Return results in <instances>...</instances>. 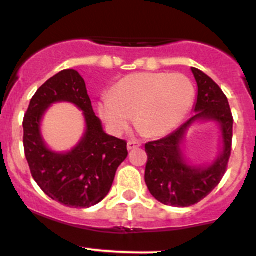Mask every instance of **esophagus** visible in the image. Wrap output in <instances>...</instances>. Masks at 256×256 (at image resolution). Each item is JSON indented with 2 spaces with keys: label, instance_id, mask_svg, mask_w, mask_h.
I'll return each mask as SVG.
<instances>
[{
  "label": "esophagus",
  "instance_id": "obj_1",
  "mask_svg": "<svg viewBox=\"0 0 256 256\" xmlns=\"http://www.w3.org/2000/svg\"><path fill=\"white\" fill-rule=\"evenodd\" d=\"M141 144L138 142V141H128V150L130 151V150H134L136 148V147H140Z\"/></svg>",
  "mask_w": 256,
  "mask_h": 256
}]
</instances>
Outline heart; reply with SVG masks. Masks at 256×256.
<instances>
[{"label": "heart", "mask_w": 256, "mask_h": 256, "mask_svg": "<svg viewBox=\"0 0 256 256\" xmlns=\"http://www.w3.org/2000/svg\"><path fill=\"white\" fill-rule=\"evenodd\" d=\"M194 88L183 74L136 73L114 85L98 105L102 120L114 135L130 125L132 116L150 136L171 132L192 108Z\"/></svg>", "instance_id": "heart-1"}]
</instances>
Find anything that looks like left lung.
<instances>
[{
  "instance_id": "8db88e82",
  "label": "left lung",
  "mask_w": 256,
  "mask_h": 256,
  "mask_svg": "<svg viewBox=\"0 0 256 256\" xmlns=\"http://www.w3.org/2000/svg\"><path fill=\"white\" fill-rule=\"evenodd\" d=\"M198 86L193 116L166 138L144 144L147 154L144 182L158 202L174 207H190L206 198L223 178L232 152L233 116L224 92L207 74L190 68ZM213 120L221 130L218 156L208 165H193L182 151L190 126Z\"/></svg>"
}]
</instances>
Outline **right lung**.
Masks as SVG:
<instances>
[{"label":"right lung","mask_w":256,"mask_h":256,"mask_svg":"<svg viewBox=\"0 0 256 256\" xmlns=\"http://www.w3.org/2000/svg\"><path fill=\"white\" fill-rule=\"evenodd\" d=\"M56 102L74 104L84 116L86 132L70 152L50 150L40 132L42 116ZM126 144L105 132L84 79L74 69L48 79L33 95L23 118V146L32 177L48 197L66 207L89 208L106 197L116 170L128 157Z\"/></svg>","instance_id":"1"}]
</instances>
